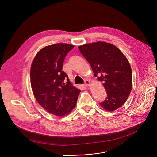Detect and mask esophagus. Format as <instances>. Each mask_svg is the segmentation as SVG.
<instances>
[{
  "label": "esophagus",
  "instance_id": "esophagus-1",
  "mask_svg": "<svg viewBox=\"0 0 157 157\" xmlns=\"http://www.w3.org/2000/svg\"><path fill=\"white\" fill-rule=\"evenodd\" d=\"M90 81L89 80H85V83H84V86H90Z\"/></svg>",
  "mask_w": 157,
  "mask_h": 157
}]
</instances>
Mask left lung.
I'll return each mask as SVG.
<instances>
[{
  "instance_id": "left-lung-1",
  "label": "left lung",
  "mask_w": 157,
  "mask_h": 157,
  "mask_svg": "<svg viewBox=\"0 0 157 157\" xmlns=\"http://www.w3.org/2000/svg\"><path fill=\"white\" fill-rule=\"evenodd\" d=\"M81 53L92 67L94 76L102 85L107 97L100 105L113 111L126 102L131 92L132 78L130 65L120 49L102 41L78 47Z\"/></svg>"
}]
</instances>
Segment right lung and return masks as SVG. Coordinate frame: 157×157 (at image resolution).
Segmentation results:
<instances>
[{"label":"right lung","mask_w":157,"mask_h":157,"mask_svg":"<svg viewBox=\"0 0 157 157\" xmlns=\"http://www.w3.org/2000/svg\"><path fill=\"white\" fill-rule=\"evenodd\" d=\"M74 47L65 43L46 46L38 52L31 65L30 83L35 98L44 109L58 117L71 113L81 92L62 71L65 56Z\"/></svg>","instance_id":"right-lung-1"}]
</instances>
